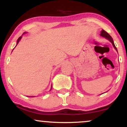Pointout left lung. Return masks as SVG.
Segmentation results:
<instances>
[{
	"instance_id": "8db88e82",
	"label": "left lung",
	"mask_w": 127,
	"mask_h": 127,
	"mask_svg": "<svg viewBox=\"0 0 127 127\" xmlns=\"http://www.w3.org/2000/svg\"><path fill=\"white\" fill-rule=\"evenodd\" d=\"M100 36H103V37H105L106 39H108L109 41H110L112 43V45H113V47H114V48L116 49V51L118 52L117 48H116V46H115V45L114 44V42H113V39H112V37L110 36V34H109V33H107V32H106V31H104V30H102L101 31V32H100Z\"/></svg>"
}]
</instances>
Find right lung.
<instances>
[{
  "instance_id": "1",
  "label": "right lung",
  "mask_w": 127,
  "mask_h": 127,
  "mask_svg": "<svg viewBox=\"0 0 127 127\" xmlns=\"http://www.w3.org/2000/svg\"><path fill=\"white\" fill-rule=\"evenodd\" d=\"M24 33H26V32H24V33H23V34H24ZM21 37H22V36H20V37H19V38L18 39V40H17V44H18V43L19 41H20V40H21ZM51 89H52V86H51Z\"/></svg>"
}]
</instances>
